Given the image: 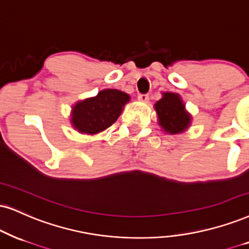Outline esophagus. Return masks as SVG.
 I'll use <instances>...</instances> for the list:
<instances>
[{
    "label": "esophagus",
    "instance_id": "34e87169",
    "mask_svg": "<svg viewBox=\"0 0 249 249\" xmlns=\"http://www.w3.org/2000/svg\"><path fill=\"white\" fill-rule=\"evenodd\" d=\"M138 100L142 103H147L148 100H149V96H148L147 94H139V95H138Z\"/></svg>",
    "mask_w": 249,
    "mask_h": 249
}]
</instances>
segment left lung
<instances>
[{"label":"left lung","mask_w":249,"mask_h":249,"mask_svg":"<svg viewBox=\"0 0 249 249\" xmlns=\"http://www.w3.org/2000/svg\"><path fill=\"white\" fill-rule=\"evenodd\" d=\"M154 108L159 116V125L165 133L178 134L190 127L192 116L185 109L179 94L162 93V99L154 105Z\"/></svg>","instance_id":"8db88e82"}]
</instances>
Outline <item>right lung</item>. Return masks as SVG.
<instances>
[{
  "instance_id": "obj_1",
  "label": "right lung",
  "mask_w": 249,
  "mask_h": 249,
  "mask_svg": "<svg viewBox=\"0 0 249 249\" xmlns=\"http://www.w3.org/2000/svg\"><path fill=\"white\" fill-rule=\"evenodd\" d=\"M130 101V95L118 89H103L96 96L72 107L71 124L83 134H96L111 126Z\"/></svg>"
}]
</instances>
